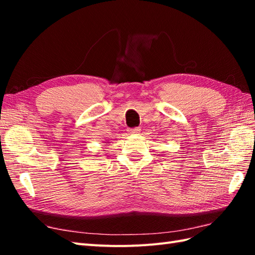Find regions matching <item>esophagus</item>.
Segmentation results:
<instances>
[{
    "mask_svg": "<svg viewBox=\"0 0 255 255\" xmlns=\"http://www.w3.org/2000/svg\"><path fill=\"white\" fill-rule=\"evenodd\" d=\"M128 132L130 133V134L139 133L140 132V128H130V129H128Z\"/></svg>",
    "mask_w": 255,
    "mask_h": 255,
    "instance_id": "1",
    "label": "esophagus"
}]
</instances>
